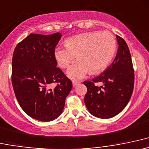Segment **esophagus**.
I'll return each instance as SVG.
<instances>
[{
	"mask_svg": "<svg viewBox=\"0 0 149 149\" xmlns=\"http://www.w3.org/2000/svg\"><path fill=\"white\" fill-rule=\"evenodd\" d=\"M80 83V81H72V85L73 86H76L77 85H78Z\"/></svg>",
	"mask_w": 149,
	"mask_h": 149,
	"instance_id": "1",
	"label": "esophagus"
}]
</instances>
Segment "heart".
<instances>
[{"instance_id": "1", "label": "heart", "mask_w": 149, "mask_h": 149, "mask_svg": "<svg viewBox=\"0 0 149 149\" xmlns=\"http://www.w3.org/2000/svg\"><path fill=\"white\" fill-rule=\"evenodd\" d=\"M116 40L109 31H88L75 35L65 41V46L55 48V59L66 69L77 56L78 61L70 67L67 74L73 80L88 74H97L109 65L116 51Z\"/></svg>"}]
</instances>
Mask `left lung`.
Instances as JSON below:
<instances>
[{"label": "left lung", "instance_id": "obj_1", "mask_svg": "<svg viewBox=\"0 0 149 149\" xmlns=\"http://www.w3.org/2000/svg\"><path fill=\"white\" fill-rule=\"evenodd\" d=\"M118 49L113 63L92 81H84L87 88L84 103L88 111L97 118H111L123 111L134 89V71L127 44L117 35ZM101 83V87L96 84Z\"/></svg>", "mask_w": 149, "mask_h": 149}]
</instances>
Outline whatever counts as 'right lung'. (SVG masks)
<instances>
[{"label":"right lung","instance_id":"1","mask_svg":"<svg viewBox=\"0 0 149 149\" xmlns=\"http://www.w3.org/2000/svg\"><path fill=\"white\" fill-rule=\"evenodd\" d=\"M62 35L30 34L15 48L12 84L22 109L43 122L61 114L72 83L57 67L54 51ZM55 83L56 86L51 85Z\"/></svg>","mask_w":149,"mask_h":149}]
</instances>
